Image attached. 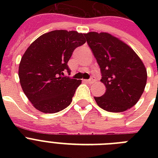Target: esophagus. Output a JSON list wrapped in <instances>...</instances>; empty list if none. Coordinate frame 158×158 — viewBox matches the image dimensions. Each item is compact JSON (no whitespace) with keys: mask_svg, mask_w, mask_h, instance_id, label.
Instances as JSON below:
<instances>
[{"mask_svg":"<svg viewBox=\"0 0 158 158\" xmlns=\"http://www.w3.org/2000/svg\"><path fill=\"white\" fill-rule=\"evenodd\" d=\"M84 81L86 82V83H93V82L94 81V79H93V78H91V79H84Z\"/></svg>","mask_w":158,"mask_h":158,"instance_id":"esophagus-1","label":"esophagus"}]
</instances>
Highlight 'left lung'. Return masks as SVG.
Instances as JSON below:
<instances>
[{
    "label": "left lung",
    "instance_id": "left-lung-1",
    "mask_svg": "<svg viewBox=\"0 0 158 158\" xmlns=\"http://www.w3.org/2000/svg\"><path fill=\"white\" fill-rule=\"evenodd\" d=\"M87 43L101 69L106 92L94 97L97 104L110 112L130 109L142 96L147 83V69L132 48L110 33H85Z\"/></svg>",
    "mask_w": 158,
    "mask_h": 158
}]
</instances>
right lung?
I'll use <instances>...</instances> for the list:
<instances>
[{
  "mask_svg": "<svg viewBox=\"0 0 158 158\" xmlns=\"http://www.w3.org/2000/svg\"><path fill=\"white\" fill-rule=\"evenodd\" d=\"M86 43L84 33L54 30L38 38L25 51L19 66L21 88L43 113L59 112L71 103L81 80L64 76L76 48Z\"/></svg>",
  "mask_w": 158,
  "mask_h": 158,
  "instance_id": "right-lung-1",
  "label": "right lung"
}]
</instances>
